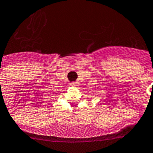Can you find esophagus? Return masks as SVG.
Instances as JSON below:
<instances>
[{"mask_svg": "<svg viewBox=\"0 0 153 153\" xmlns=\"http://www.w3.org/2000/svg\"><path fill=\"white\" fill-rule=\"evenodd\" d=\"M79 85V82H73L71 83V86H73V87H78Z\"/></svg>", "mask_w": 153, "mask_h": 153, "instance_id": "obj_1", "label": "esophagus"}]
</instances>
